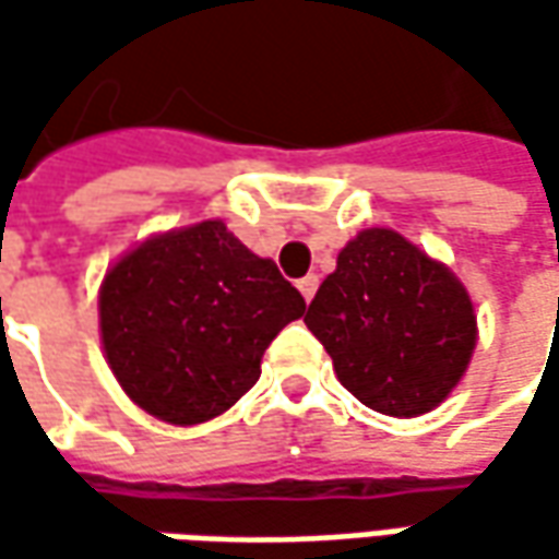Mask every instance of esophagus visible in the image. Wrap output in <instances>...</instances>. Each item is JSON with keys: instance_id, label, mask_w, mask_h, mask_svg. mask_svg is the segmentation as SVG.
I'll list each match as a JSON object with an SVG mask.
<instances>
[{"instance_id": "esophagus-1", "label": "esophagus", "mask_w": 559, "mask_h": 559, "mask_svg": "<svg viewBox=\"0 0 559 559\" xmlns=\"http://www.w3.org/2000/svg\"><path fill=\"white\" fill-rule=\"evenodd\" d=\"M317 286H320V276H317V273H308V276L298 280V289L305 295V301H311L313 295H317Z\"/></svg>"}]
</instances>
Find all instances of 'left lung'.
<instances>
[{"label": "left lung", "mask_w": 559, "mask_h": 559, "mask_svg": "<svg viewBox=\"0 0 559 559\" xmlns=\"http://www.w3.org/2000/svg\"><path fill=\"white\" fill-rule=\"evenodd\" d=\"M352 395L419 417L461 382L476 348L469 295L395 229H364L338 251L305 317Z\"/></svg>", "instance_id": "obj_1"}]
</instances>
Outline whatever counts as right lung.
<instances>
[{
    "mask_svg": "<svg viewBox=\"0 0 559 559\" xmlns=\"http://www.w3.org/2000/svg\"><path fill=\"white\" fill-rule=\"evenodd\" d=\"M305 298L221 221L164 233L108 270L98 323L123 392L152 417L192 426L229 411L261 376Z\"/></svg>",
    "mask_w": 559,
    "mask_h": 559,
    "instance_id": "right-lung-1",
    "label": "right lung"
}]
</instances>
